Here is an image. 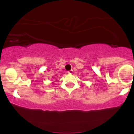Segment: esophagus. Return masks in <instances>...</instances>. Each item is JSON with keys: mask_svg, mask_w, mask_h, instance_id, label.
Here are the masks:
<instances>
[{"mask_svg": "<svg viewBox=\"0 0 134 134\" xmlns=\"http://www.w3.org/2000/svg\"><path fill=\"white\" fill-rule=\"evenodd\" d=\"M68 73H69V74H72V73H73V70H72V69H71V70H69Z\"/></svg>", "mask_w": 134, "mask_h": 134, "instance_id": "1", "label": "esophagus"}]
</instances>
